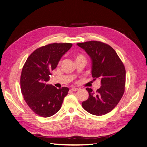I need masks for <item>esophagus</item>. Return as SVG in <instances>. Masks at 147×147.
I'll list each match as a JSON object with an SVG mask.
<instances>
[{
  "instance_id": "obj_1",
  "label": "esophagus",
  "mask_w": 147,
  "mask_h": 147,
  "mask_svg": "<svg viewBox=\"0 0 147 147\" xmlns=\"http://www.w3.org/2000/svg\"><path fill=\"white\" fill-rule=\"evenodd\" d=\"M71 90H72V91H74V92H76V91H77L78 90V89L77 88H71Z\"/></svg>"
}]
</instances>
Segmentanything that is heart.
<instances>
[{
  "mask_svg": "<svg viewBox=\"0 0 147 147\" xmlns=\"http://www.w3.org/2000/svg\"><path fill=\"white\" fill-rule=\"evenodd\" d=\"M74 58L75 59V60H76V61H78V60L82 59H85L84 56L82 54V53H75V54L74 55Z\"/></svg>",
  "mask_w": 147,
  "mask_h": 147,
  "instance_id": "obj_1",
  "label": "heart"
}]
</instances>
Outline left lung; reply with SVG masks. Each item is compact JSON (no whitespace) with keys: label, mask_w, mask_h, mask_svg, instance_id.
I'll list each match as a JSON object with an SVG mask.
<instances>
[{"label":"left lung","mask_w":147,"mask_h":147,"mask_svg":"<svg viewBox=\"0 0 147 147\" xmlns=\"http://www.w3.org/2000/svg\"><path fill=\"white\" fill-rule=\"evenodd\" d=\"M91 57L92 76L100 78L101 86L94 92L86 88L88 99L82 102L83 108L91 114L101 116L111 112L119 103L125 91L126 70L114 49L99 41L77 43Z\"/></svg>","instance_id":"obj_1"}]
</instances>
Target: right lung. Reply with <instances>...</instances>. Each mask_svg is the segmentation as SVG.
<instances>
[{
    "mask_svg": "<svg viewBox=\"0 0 147 147\" xmlns=\"http://www.w3.org/2000/svg\"><path fill=\"white\" fill-rule=\"evenodd\" d=\"M72 46L70 43H54L40 47L31 53L23 65L21 93L29 108L38 116L47 118L56 113L68 94V88L57 89L47 82L51 71Z\"/></svg>",
    "mask_w": 147,
    "mask_h": 147,
    "instance_id": "obj_1",
    "label": "right lung"
}]
</instances>
